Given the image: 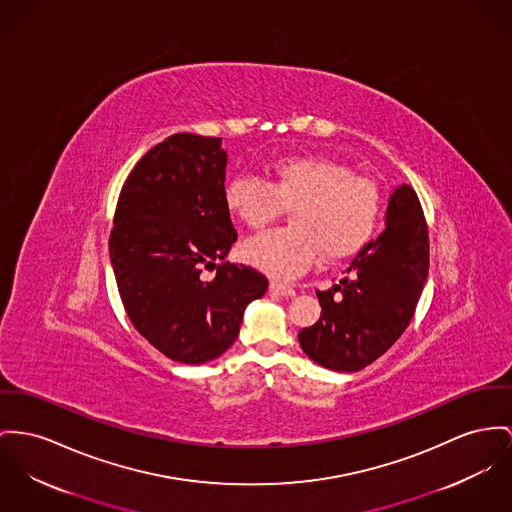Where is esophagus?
<instances>
[{
    "instance_id": "1",
    "label": "esophagus",
    "mask_w": 512,
    "mask_h": 512,
    "mask_svg": "<svg viewBox=\"0 0 512 512\" xmlns=\"http://www.w3.org/2000/svg\"><path fill=\"white\" fill-rule=\"evenodd\" d=\"M270 293H273V295H281V297H293V295H295V289H293L291 285H283V283L272 281V283H270Z\"/></svg>"
}]
</instances>
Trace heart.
I'll return each mask as SVG.
<instances>
[{
	"label": "heart",
	"mask_w": 512,
	"mask_h": 512,
	"mask_svg": "<svg viewBox=\"0 0 512 512\" xmlns=\"http://www.w3.org/2000/svg\"><path fill=\"white\" fill-rule=\"evenodd\" d=\"M225 204L244 227L264 231L291 207V227L262 235L244 246L256 268L291 279L316 262L357 254L373 239L382 196L375 182L320 155H291L273 161L270 182L235 178L225 188Z\"/></svg>",
	"instance_id": "obj_1"
}]
</instances>
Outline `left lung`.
Masks as SVG:
<instances>
[{"label":"left lung","mask_w":512,"mask_h":512,"mask_svg":"<svg viewBox=\"0 0 512 512\" xmlns=\"http://www.w3.org/2000/svg\"><path fill=\"white\" fill-rule=\"evenodd\" d=\"M429 273V231L415 190L390 196L386 229L328 291H316L320 318L299 332L318 365L355 373L386 353L408 328Z\"/></svg>","instance_id":"obj_1"}]
</instances>
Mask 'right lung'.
I'll return each mask as SVG.
<instances>
[{
    "label": "right lung",
    "instance_id": "right-lung-1",
    "mask_svg": "<svg viewBox=\"0 0 512 512\" xmlns=\"http://www.w3.org/2000/svg\"><path fill=\"white\" fill-rule=\"evenodd\" d=\"M221 137L174 134L128 174L108 250L124 310L172 361L200 365L239 336L242 312L268 289L266 275L225 260L237 240L225 204ZM215 269L216 277L201 273Z\"/></svg>",
    "mask_w": 512,
    "mask_h": 512
}]
</instances>
